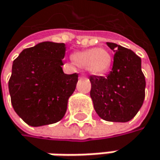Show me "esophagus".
Returning <instances> with one entry per match:
<instances>
[{
    "label": "esophagus",
    "instance_id": "1",
    "mask_svg": "<svg viewBox=\"0 0 160 160\" xmlns=\"http://www.w3.org/2000/svg\"><path fill=\"white\" fill-rule=\"evenodd\" d=\"M81 77H86V75L85 74H81Z\"/></svg>",
    "mask_w": 160,
    "mask_h": 160
}]
</instances>
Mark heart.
I'll use <instances>...</instances> for the list:
<instances>
[{
    "label": "heart",
    "instance_id": "b5f03b06",
    "mask_svg": "<svg viewBox=\"0 0 160 160\" xmlns=\"http://www.w3.org/2000/svg\"><path fill=\"white\" fill-rule=\"evenodd\" d=\"M74 64L86 67L87 71L93 75H102L108 72L111 67L112 57L104 48H92L75 51L71 55Z\"/></svg>",
    "mask_w": 160,
    "mask_h": 160
}]
</instances>
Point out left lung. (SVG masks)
I'll list each match as a JSON object with an SVG mask.
<instances>
[{"instance_id":"left-lung-1","label":"left lung","mask_w":160,"mask_h":160,"mask_svg":"<svg viewBox=\"0 0 160 160\" xmlns=\"http://www.w3.org/2000/svg\"><path fill=\"white\" fill-rule=\"evenodd\" d=\"M115 52L112 70L106 76H90V97L98 115L108 122H126L141 109L146 79L141 58L132 50L107 42Z\"/></svg>"}]
</instances>
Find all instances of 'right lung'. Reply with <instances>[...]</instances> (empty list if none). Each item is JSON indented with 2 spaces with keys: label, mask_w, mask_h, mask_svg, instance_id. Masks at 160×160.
Wrapping results in <instances>:
<instances>
[{
  "label": "right lung",
  "mask_w": 160,
  "mask_h": 160,
  "mask_svg": "<svg viewBox=\"0 0 160 160\" xmlns=\"http://www.w3.org/2000/svg\"><path fill=\"white\" fill-rule=\"evenodd\" d=\"M64 54V43L44 41L22 50L12 62L8 84L12 105L30 126L52 124L65 115L78 74L63 72Z\"/></svg>",
  "instance_id": "obj_1"
}]
</instances>
